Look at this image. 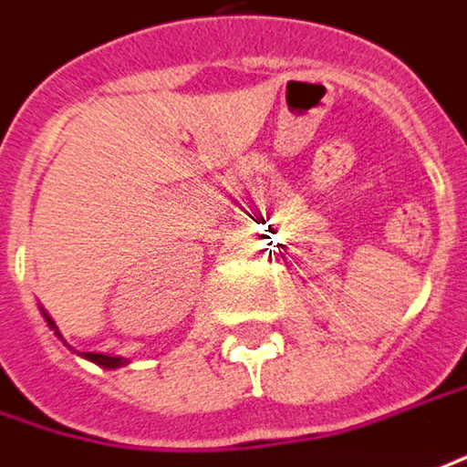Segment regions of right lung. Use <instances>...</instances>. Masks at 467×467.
<instances>
[{"label": "right lung", "mask_w": 467, "mask_h": 467, "mask_svg": "<svg viewBox=\"0 0 467 467\" xmlns=\"http://www.w3.org/2000/svg\"><path fill=\"white\" fill-rule=\"evenodd\" d=\"M44 314V311H41ZM44 318H47V324H49V329L54 332V335L59 337L62 339V335H59V329H57V324L51 321V316L49 314H44ZM65 342V339H62ZM83 358L86 360H91V363H96V366H101V368H119V366H125L128 363V358H119V355H104V353H83Z\"/></svg>", "instance_id": "right-lung-1"}]
</instances>
